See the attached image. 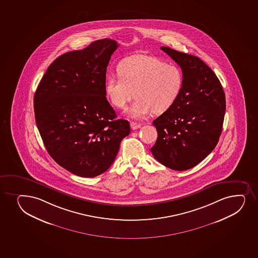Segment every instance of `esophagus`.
Returning a JSON list of instances; mask_svg holds the SVG:
<instances>
[{
	"mask_svg": "<svg viewBox=\"0 0 258 258\" xmlns=\"http://www.w3.org/2000/svg\"><path fill=\"white\" fill-rule=\"evenodd\" d=\"M141 123H138V122H131V127L132 130H137V128H139V127H141Z\"/></svg>",
	"mask_w": 258,
	"mask_h": 258,
	"instance_id": "esophagus-1",
	"label": "esophagus"
}]
</instances>
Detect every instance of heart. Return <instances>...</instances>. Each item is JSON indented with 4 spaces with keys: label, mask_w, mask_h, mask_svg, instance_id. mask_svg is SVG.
<instances>
[{
    "label": "heart",
    "mask_w": 258,
    "mask_h": 258,
    "mask_svg": "<svg viewBox=\"0 0 258 258\" xmlns=\"http://www.w3.org/2000/svg\"><path fill=\"white\" fill-rule=\"evenodd\" d=\"M120 77L109 76L105 93L111 104L123 109L134 99L127 110L133 118H143L152 111L161 114L172 107L182 91L183 76L177 65L166 63L153 55H134L119 67Z\"/></svg>",
    "instance_id": "obj_1"
}]
</instances>
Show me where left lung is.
<instances>
[{
    "label": "left lung",
    "instance_id": "8db88e82",
    "mask_svg": "<svg viewBox=\"0 0 258 258\" xmlns=\"http://www.w3.org/2000/svg\"><path fill=\"white\" fill-rule=\"evenodd\" d=\"M182 69L183 84L176 103L153 122L158 138L151 152L168 168L186 171L203 161L217 145L226 111L222 86L200 58L160 48Z\"/></svg>",
    "mask_w": 258,
    "mask_h": 258
}]
</instances>
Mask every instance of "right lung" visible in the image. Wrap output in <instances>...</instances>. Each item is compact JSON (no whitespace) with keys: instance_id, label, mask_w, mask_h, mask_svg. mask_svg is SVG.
I'll list each match as a JSON object with an SVG mask.
<instances>
[{"instance_id":"obj_1","label":"right lung","mask_w":258,"mask_h":258,"mask_svg":"<svg viewBox=\"0 0 258 258\" xmlns=\"http://www.w3.org/2000/svg\"><path fill=\"white\" fill-rule=\"evenodd\" d=\"M117 47L116 41L104 38L60 55L34 94L35 119L46 150L80 177L107 171L131 133L130 122L116 119L105 97L106 69Z\"/></svg>"}]
</instances>
